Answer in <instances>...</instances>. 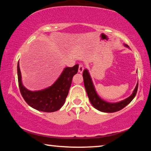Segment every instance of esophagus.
I'll return each mask as SVG.
<instances>
[{"instance_id":"34e87169","label":"esophagus","mask_w":151,"mask_h":151,"mask_svg":"<svg viewBox=\"0 0 151 151\" xmlns=\"http://www.w3.org/2000/svg\"><path fill=\"white\" fill-rule=\"evenodd\" d=\"M84 70V65L83 64H80L78 66V73H82Z\"/></svg>"}]
</instances>
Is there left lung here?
<instances>
[{
	"mask_svg": "<svg viewBox=\"0 0 151 151\" xmlns=\"http://www.w3.org/2000/svg\"><path fill=\"white\" fill-rule=\"evenodd\" d=\"M125 47H129V46L124 45ZM84 84H85V87L86 89V93L88 96L89 100L94 108L99 110L101 112H114L119 111L126 106L127 104H129L132 101V99L136 96L138 90V83L135 87L133 93L129 97H128L124 100L118 102V103H108V102L104 101L103 99L100 98V96L96 93L93 85V81L87 69H85L83 73Z\"/></svg>",
	"mask_w": 151,
	"mask_h": 151,
	"instance_id": "left-lung-1",
	"label": "left lung"
}]
</instances>
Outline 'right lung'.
Listing matches in <instances>:
<instances>
[{
  "mask_svg": "<svg viewBox=\"0 0 151 151\" xmlns=\"http://www.w3.org/2000/svg\"><path fill=\"white\" fill-rule=\"evenodd\" d=\"M78 69V65H76L73 67H66L52 86L43 90L31 91L28 90L22 85L19 62L17 74L20 93L26 103L37 111L47 112L57 111L65 103L73 77L77 73Z\"/></svg>",
  "mask_w": 151,
  "mask_h": 151,
  "instance_id": "right-lung-1",
  "label": "right lung"
}]
</instances>
